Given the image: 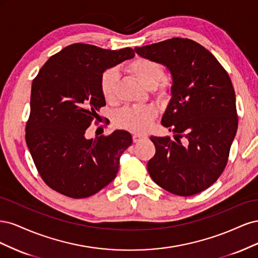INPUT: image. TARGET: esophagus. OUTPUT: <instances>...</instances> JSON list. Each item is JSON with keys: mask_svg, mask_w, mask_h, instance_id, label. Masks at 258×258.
I'll return each instance as SVG.
<instances>
[{"mask_svg": "<svg viewBox=\"0 0 258 258\" xmlns=\"http://www.w3.org/2000/svg\"><path fill=\"white\" fill-rule=\"evenodd\" d=\"M145 138H146V136H143V135H134V136H132V140H134L135 143L142 141V140H144Z\"/></svg>", "mask_w": 258, "mask_h": 258, "instance_id": "esophagus-1", "label": "esophagus"}]
</instances>
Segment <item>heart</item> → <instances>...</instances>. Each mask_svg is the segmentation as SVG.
<instances>
[{
	"label": "heart",
	"mask_w": 258,
	"mask_h": 258,
	"mask_svg": "<svg viewBox=\"0 0 258 258\" xmlns=\"http://www.w3.org/2000/svg\"><path fill=\"white\" fill-rule=\"evenodd\" d=\"M126 70L146 88H153L159 98L168 95L169 85L166 81H161L165 72L158 62L148 58L138 57L129 62ZM118 80V71L114 68L107 69L101 75L99 88L101 96L106 102H113L115 100ZM156 115V108L150 105L127 106L115 114L114 123L120 129L131 132H143L151 127Z\"/></svg>",
	"instance_id": "heart-1"
}]
</instances>
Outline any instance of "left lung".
<instances>
[{
    "instance_id": "left-lung-1",
    "label": "left lung",
    "mask_w": 258,
    "mask_h": 258,
    "mask_svg": "<svg viewBox=\"0 0 258 258\" xmlns=\"http://www.w3.org/2000/svg\"><path fill=\"white\" fill-rule=\"evenodd\" d=\"M136 52L166 66L173 80L161 123L175 140L151 137L156 153L147 162L148 173L177 196L204 191L226 168L238 128L230 77L212 53L189 38L173 37L136 47Z\"/></svg>"
}]
</instances>
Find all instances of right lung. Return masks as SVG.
Instances as JSON below:
<instances>
[{"mask_svg":"<svg viewBox=\"0 0 258 258\" xmlns=\"http://www.w3.org/2000/svg\"><path fill=\"white\" fill-rule=\"evenodd\" d=\"M134 56L129 47L108 50L75 43L51 56L33 80L26 142L51 189L74 199L87 198L115 178L131 135L116 130L88 140L85 134L105 105L101 75Z\"/></svg>","mask_w":258,"mask_h":258,"instance_id":"right-lung-1","label":"right lung"}]
</instances>
